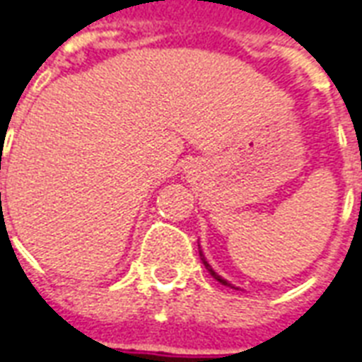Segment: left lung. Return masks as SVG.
Here are the masks:
<instances>
[{
	"label": "left lung",
	"mask_w": 362,
	"mask_h": 362,
	"mask_svg": "<svg viewBox=\"0 0 362 362\" xmlns=\"http://www.w3.org/2000/svg\"><path fill=\"white\" fill-rule=\"evenodd\" d=\"M199 256H202V262H204V266H205V269H207V272L211 273V277H215V279L219 281V283H223V285H227V287H233V285H230V283H228L227 279H223V277H221V275H217V273L213 272V267L209 266V264H207V259L204 258V254H202V250H199Z\"/></svg>",
	"instance_id": "8db88e82"
}]
</instances>
